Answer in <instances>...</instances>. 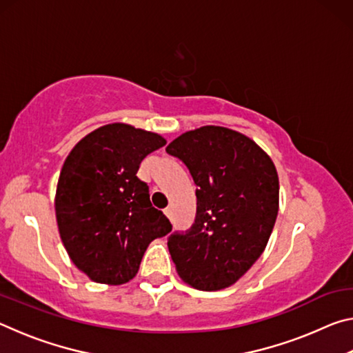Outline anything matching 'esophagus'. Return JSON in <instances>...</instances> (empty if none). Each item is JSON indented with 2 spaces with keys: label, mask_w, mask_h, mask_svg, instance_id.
<instances>
[{
  "label": "esophagus",
  "mask_w": 353,
  "mask_h": 353,
  "mask_svg": "<svg viewBox=\"0 0 353 353\" xmlns=\"http://www.w3.org/2000/svg\"><path fill=\"white\" fill-rule=\"evenodd\" d=\"M163 213L166 214V218H168V219H172V208H171V207H168V208H165V210H163Z\"/></svg>",
  "instance_id": "34e87169"
}]
</instances>
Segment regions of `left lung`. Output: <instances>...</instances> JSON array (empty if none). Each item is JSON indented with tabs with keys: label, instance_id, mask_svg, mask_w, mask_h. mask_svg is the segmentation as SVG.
Listing matches in <instances>:
<instances>
[{
	"label": "left lung",
	"instance_id": "obj_1",
	"mask_svg": "<svg viewBox=\"0 0 353 353\" xmlns=\"http://www.w3.org/2000/svg\"><path fill=\"white\" fill-rule=\"evenodd\" d=\"M166 152L198 185L194 224L168 238L176 271L196 290L229 288L259 260L276 224V166L254 140L221 126L188 130Z\"/></svg>",
	"mask_w": 353,
	"mask_h": 353
}]
</instances>
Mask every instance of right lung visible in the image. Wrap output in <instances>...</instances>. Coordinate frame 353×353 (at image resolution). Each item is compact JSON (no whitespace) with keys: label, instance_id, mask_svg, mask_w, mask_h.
<instances>
[{"label":"right lung","instance_id":"right-lung-1","mask_svg":"<svg viewBox=\"0 0 353 353\" xmlns=\"http://www.w3.org/2000/svg\"><path fill=\"white\" fill-rule=\"evenodd\" d=\"M165 145L162 135L112 123L83 137L65 159L54 199L59 234L93 282H129L149 243L171 232L137 177L141 160Z\"/></svg>","mask_w":353,"mask_h":353}]
</instances>
